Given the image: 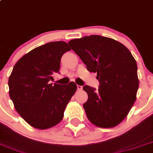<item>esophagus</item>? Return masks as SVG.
I'll return each mask as SVG.
<instances>
[{"instance_id":"34e87169","label":"esophagus","mask_w":153,"mask_h":153,"mask_svg":"<svg viewBox=\"0 0 153 153\" xmlns=\"http://www.w3.org/2000/svg\"><path fill=\"white\" fill-rule=\"evenodd\" d=\"M77 89H78V90H81L83 89V87L81 85H77Z\"/></svg>"}]
</instances>
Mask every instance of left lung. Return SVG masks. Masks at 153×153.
I'll return each instance as SVG.
<instances>
[{
	"instance_id": "obj_1",
	"label": "left lung",
	"mask_w": 153,
	"mask_h": 153,
	"mask_svg": "<svg viewBox=\"0 0 153 153\" xmlns=\"http://www.w3.org/2000/svg\"><path fill=\"white\" fill-rule=\"evenodd\" d=\"M69 45L99 81V90L83 87L88 95L83 105L87 118L101 128L116 126L136 100L139 80L134 57L122 43L99 35L72 39Z\"/></svg>"
}]
</instances>
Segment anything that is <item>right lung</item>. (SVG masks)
Segmentation results:
<instances>
[{"instance_id":"obj_1","label":"right lung","mask_w":153,"mask_h":153,"mask_svg":"<svg viewBox=\"0 0 153 153\" xmlns=\"http://www.w3.org/2000/svg\"><path fill=\"white\" fill-rule=\"evenodd\" d=\"M63 41L37 47L18 60L9 78V93L16 111L33 128L46 129L62 120L77 85L50 84L59 72L60 59L70 51Z\"/></svg>"}]
</instances>
